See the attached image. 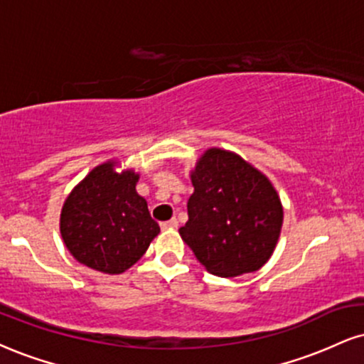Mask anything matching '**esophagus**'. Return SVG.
<instances>
[{
  "mask_svg": "<svg viewBox=\"0 0 364 364\" xmlns=\"http://www.w3.org/2000/svg\"><path fill=\"white\" fill-rule=\"evenodd\" d=\"M161 227H163V229H176L178 220H176V218H171V220H168V222H163Z\"/></svg>",
  "mask_w": 364,
  "mask_h": 364,
  "instance_id": "34e87169",
  "label": "esophagus"
}]
</instances>
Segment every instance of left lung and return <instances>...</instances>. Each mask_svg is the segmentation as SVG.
<instances>
[{
  "instance_id": "left-lung-1",
  "label": "left lung",
  "mask_w": 364,
  "mask_h": 364,
  "mask_svg": "<svg viewBox=\"0 0 364 364\" xmlns=\"http://www.w3.org/2000/svg\"><path fill=\"white\" fill-rule=\"evenodd\" d=\"M191 183L188 222L179 234L196 259L222 278L259 269L283 224L282 201L269 179L237 154L208 149Z\"/></svg>"
}]
</instances>
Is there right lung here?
<instances>
[{
  "label": "right lung",
  "mask_w": 364,
  "mask_h": 364,
  "mask_svg": "<svg viewBox=\"0 0 364 364\" xmlns=\"http://www.w3.org/2000/svg\"><path fill=\"white\" fill-rule=\"evenodd\" d=\"M113 166L105 163L91 171L60 213V234L69 252L81 264L108 274L135 264L161 230L147 201L135 191L139 174H118Z\"/></svg>",
  "instance_id": "1"
}]
</instances>
